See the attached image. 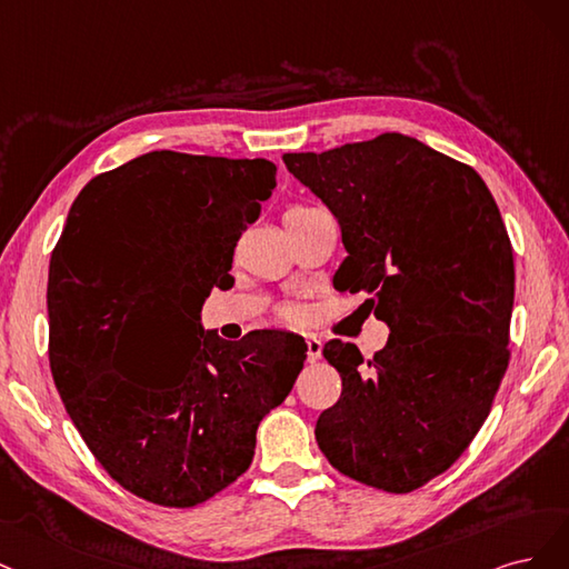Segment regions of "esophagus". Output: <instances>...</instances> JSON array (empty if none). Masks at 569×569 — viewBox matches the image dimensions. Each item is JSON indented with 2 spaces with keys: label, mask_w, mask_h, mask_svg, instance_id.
Instances as JSON below:
<instances>
[{
  "label": "esophagus",
  "mask_w": 569,
  "mask_h": 569,
  "mask_svg": "<svg viewBox=\"0 0 569 569\" xmlns=\"http://www.w3.org/2000/svg\"><path fill=\"white\" fill-rule=\"evenodd\" d=\"M307 361H317L321 357V340L317 336H305Z\"/></svg>",
  "instance_id": "obj_1"
}]
</instances>
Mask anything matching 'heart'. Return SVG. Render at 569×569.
I'll list each match as a JSON object with an SVG mask.
<instances>
[{"label":"heart","instance_id":"heart-1","mask_svg":"<svg viewBox=\"0 0 569 569\" xmlns=\"http://www.w3.org/2000/svg\"><path fill=\"white\" fill-rule=\"evenodd\" d=\"M283 317H286V319H296V317H298V311H296V309H286V311H283Z\"/></svg>","mask_w":569,"mask_h":569}]
</instances>
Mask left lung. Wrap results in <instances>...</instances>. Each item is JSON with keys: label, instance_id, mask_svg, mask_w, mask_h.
<instances>
[{"label": "left lung", "instance_id": "obj_1", "mask_svg": "<svg viewBox=\"0 0 569 569\" xmlns=\"http://www.w3.org/2000/svg\"><path fill=\"white\" fill-rule=\"evenodd\" d=\"M283 162L338 217L336 288L369 292L390 326L373 359L323 345L342 392L319 449L347 478L409 493L468 449L508 369L516 267L499 206L470 164L397 132Z\"/></svg>", "mask_w": 569, "mask_h": 569}]
</instances>
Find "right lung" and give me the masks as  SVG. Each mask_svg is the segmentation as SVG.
Instances as JSON below:
<instances>
[{
  "instance_id": "obj_1",
  "label": "right lung",
  "mask_w": 569,
  "mask_h": 569,
  "mask_svg": "<svg viewBox=\"0 0 569 569\" xmlns=\"http://www.w3.org/2000/svg\"><path fill=\"white\" fill-rule=\"evenodd\" d=\"M273 187L264 158L151 151L89 181L51 252L53 382L89 451L143 501L191 508L236 482L302 371L300 336L200 328Z\"/></svg>"
}]
</instances>
